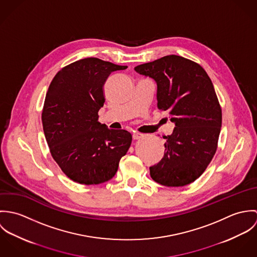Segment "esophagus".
<instances>
[{
  "label": "esophagus",
  "mask_w": 257,
  "mask_h": 257,
  "mask_svg": "<svg viewBox=\"0 0 257 257\" xmlns=\"http://www.w3.org/2000/svg\"><path fill=\"white\" fill-rule=\"evenodd\" d=\"M143 137H144V135H142V134H140V133H135V134H133V139H134L135 141L141 140Z\"/></svg>",
  "instance_id": "1"
}]
</instances>
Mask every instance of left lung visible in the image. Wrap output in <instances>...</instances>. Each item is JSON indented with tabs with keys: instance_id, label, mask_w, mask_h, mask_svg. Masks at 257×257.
I'll list each match as a JSON object with an SVG mask.
<instances>
[{
	"instance_id": "obj_1",
	"label": "left lung",
	"mask_w": 257,
	"mask_h": 257,
	"mask_svg": "<svg viewBox=\"0 0 257 257\" xmlns=\"http://www.w3.org/2000/svg\"><path fill=\"white\" fill-rule=\"evenodd\" d=\"M157 85V107L168 110L175 127L163 137V158L149 167L151 178L163 186L194 182L213 159L221 126V109L207 72L178 55H167L135 67Z\"/></svg>"
}]
</instances>
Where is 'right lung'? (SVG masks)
<instances>
[{"label": "right lung", "mask_w": 257, "mask_h": 257, "mask_svg": "<svg viewBox=\"0 0 257 257\" xmlns=\"http://www.w3.org/2000/svg\"><path fill=\"white\" fill-rule=\"evenodd\" d=\"M126 68L84 58L62 68L49 85L41 114L44 136L53 159L77 183L109 181L132 145L128 132L98 121L107 78Z\"/></svg>", "instance_id": "right-lung-1"}]
</instances>
